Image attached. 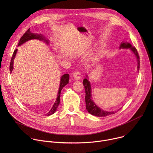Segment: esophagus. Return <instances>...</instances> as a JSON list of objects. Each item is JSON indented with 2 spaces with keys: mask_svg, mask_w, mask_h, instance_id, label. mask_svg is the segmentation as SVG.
Listing matches in <instances>:
<instances>
[{
  "mask_svg": "<svg viewBox=\"0 0 153 153\" xmlns=\"http://www.w3.org/2000/svg\"><path fill=\"white\" fill-rule=\"evenodd\" d=\"M73 77L76 80L80 79L82 78V74H81V73L79 71H74V73H73Z\"/></svg>",
  "mask_w": 153,
  "mask_h": 153,
  "instance_id": "34e87169",
  "label": "esophagus"
}]
</instances>
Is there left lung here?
I'll return each mask as SVG.
<instances>
[{
    "label": "left lung",
    "mask_w": 153,
    "mask_h": 153,
    "mask_svg": "<svg viewBox=\"0 0 153 153\" xmlns=\"http://www.w3.org/2000/svg\"><path fill=\"white\" fill-rule=\"evenodd\" d=\"M120 48H130L134 54L136 55L137 60V70H139L140 68V58L138 54V52L136 50V48L134 47H132V45L129 43H122L120 45ZM83 84L84 86V88L85 90V102H86V109L87 111H88L89 113L91 114L97 116V117H105L106 116H109L111 114H114L116 111H106L105 110H102L101 108L98 107L93 102L91 97V85L88 80L87 78H85L83 80ZM121 109V108H120ZM119 109V110H120ZM118 110V111L119 110Z\"/></svg>",
    "instance_id": "1"
}]
</instances>
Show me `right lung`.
<instances>
[{
    "label": "right lung",
    "mask_w": 153,
    "mask_h": 153,
    "mask_svg": "<svg viewBox=\"0 0 153 153\" xmlns=\"http://www.w3.org/2000/svg\"><path fill=\"white\" fill-rule=\"evenodd\" d=\"M31 39H39V40H44L47 43H48V41L43 37V36H42L41 34H34L31 33L30 31V29H28L25 33L21 37L19 42V44L18 46L21 45L22 44H23L25 42H26L28 40H30ZM17 50H15L13 52V56L11 57V60L10 62V71L11 73L13 70V61H14V59L16 56V53H17ZM69 74H63L62 77H61V79H60V86H59V92H58V94H57V97L56 99V102L54 103L53 106L52 107V108L50 110V111L47 113L45 115L46 116H50L53 114H54L56 110H57V108L60 103V93H61V90H62L63 87L65 86L67 84H68V82H69Z\"/></svg>",
    "instance_id": "add662e5"
}]
</instances>
